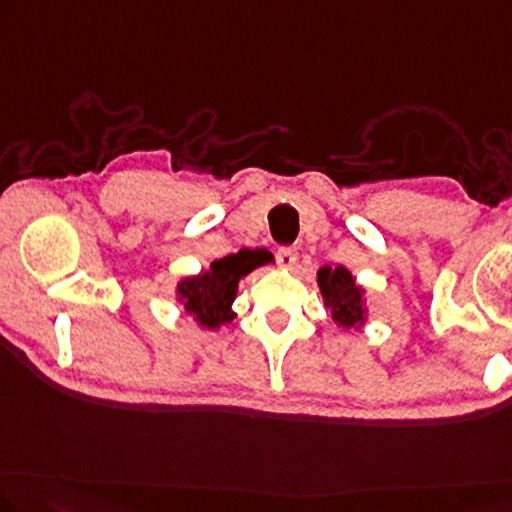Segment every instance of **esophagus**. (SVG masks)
<instances>
[{"instance_id":"1","label":"esophagus","mask_w":512,"mask_h":512,"mask_svg":"<svg viewBox=\"0 0 512 512\" xmlns=\"http://www.w3.org/2000/svg\"><path fill=\"white\" fill-rule=\"evenodd\" d=\"M296 259H299V253H296V248H280L278 250V264L282 269H292L296 264Z\"/></svg>"}]
</instances>
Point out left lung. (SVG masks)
<instances>
[{
  "mask_svg": "<svg viewBox=\"0 0 512 512\" xmlns=\"http://www.w3.org/2000/svg\"><path fill=\"white\" fill-rule=\"evenodd\" d=\"M317 285L324 296V305L331 310L333 324L340 331H361L368 324V292L363 285H358L354 273L347 266H319Z\"/></svg>",
  "mask_w": 512,
  "mask_h": 512,
  "instance_id": "obj_1",
  "label": "left lung"
}]
</instances>
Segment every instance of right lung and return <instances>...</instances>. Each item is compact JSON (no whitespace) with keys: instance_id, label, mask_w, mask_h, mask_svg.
Instances as JSON below:
<instances>
[{"instance_id":"right-lung-1","label":"right lung","mask_w":512,"mask_h":512,"mask_svg":"<svg viewBox=\"0 0 512 512\" xmlns=\"http://www.w3.org/2000/svg\"><path fill=\"white\" fill-rule=\"evenodd\" d=\"M269 262V250L243 248L239 253L216 259L209 269L195 276H183L177 282L174 296L200 329L216 331L236 317L232 305L239 292V282Z\"/></svg>"}]
</instances>
